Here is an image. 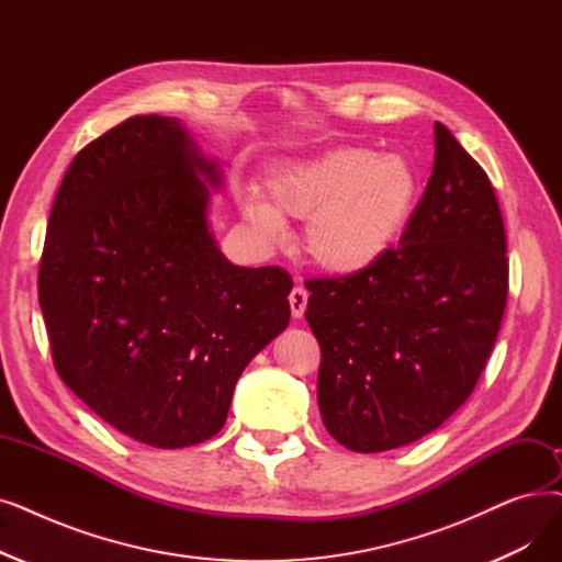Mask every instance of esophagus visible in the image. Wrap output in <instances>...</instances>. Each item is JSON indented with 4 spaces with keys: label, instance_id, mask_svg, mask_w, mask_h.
Listing matches in <instances>:
<instances>
[{
    "label": "esophagus",
    "instance_id": "obj_1",
    "mask_svg": "<svg viewBox=\"0 0 562 562\" xmlns=\"http://www.w3.org/2000/svg\"><path fill=\"white\" fill-rule=\"evenodd\" d=\"M289 305H291V316H294V319H301V316L305 314V307H307V291H305V286L296 284L294 289H291Z\"/></svg>",
    "mask_w": 562,
    "mask_h": 562
}]
</instances>
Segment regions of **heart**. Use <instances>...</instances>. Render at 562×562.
<instances>
[{
  "mask_svg": "<svg viewBox=\"0 0 562 562\" xmlns=\"http://www.w3.org/2000/svg\"><path fill=\"white\" fill-rule=\"evenodd\" d=\"M266 190L268 200L257 192L243 200L246 221L259 234L278 238L284 215L310 217L307 255L324 271L347 276L395 246L416 209L420 181L404 156L341 146L276 167Z\"/></svg>",
  "mask_w": 562,
  "mask_h": 562,
  "instance_id": "heart-1",
  "label": "heart"
}]
</instances>
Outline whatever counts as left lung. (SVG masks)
<instances>
[{"mask_svg":"<svg viewBox=\"0 0 562 562\" xmlns=\"http://www.w3.org/2000/svg\"><path fill=\"white\" fill-rule=\"evenodd\" d=\"M434 144L400 246L358 273L305 282L322 420L356 452L441 427L473 393L501 330L509 266L496 192L438 121Z\"/></svg>","mask_w":562,"mask_h":562,"instance_id":"8db88e82","label":"left lung"}]
</instances>
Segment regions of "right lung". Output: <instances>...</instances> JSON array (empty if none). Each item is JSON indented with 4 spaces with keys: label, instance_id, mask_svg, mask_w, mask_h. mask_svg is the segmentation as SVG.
Wrapping results in <instances>:
<instances>
[{
    "label": "right lung",
    "instance_id": "add662e5",
    "mask_svg": "<svg viewBox=\"0 0 562 562\" xmlns=\"http://www.w3.org/2000/svg\"><path fill=\"white\" fill-rule=\"evenodd\" d=\"M200 175L221 183L177 119H126L66 169L38 266L61 381L121 434L169 450L223 429L294 286L280 266L223 257Z\"/></svg>",
    "mask_w": 562,
    "mask_h": 562
}]
</instances>
